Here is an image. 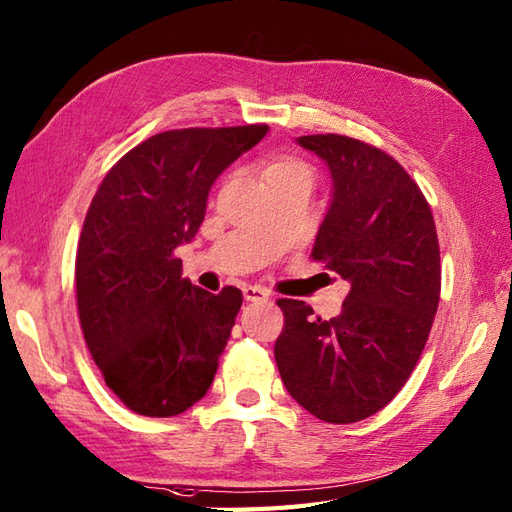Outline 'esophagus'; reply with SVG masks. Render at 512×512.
<instances>
[{"label":"esophagus","instance_id":"esophagus-1","mask_svg":"<svg viewBox=\"0 0 512 512\" xmlns=\"http://www.w3.org/2000/svg\"><path fill=\"white\" fill-rule=\"evenodd\" d=\"M243 295L249 302H267L269 300V291L265 287H258V285H245Z\"/></svg>","mask_w":512,"mask_h":512}]
</instances>
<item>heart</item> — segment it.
I'll list each match as a JSON object with an SVG mask.
<instances>
[{
	"label": "heart",
	"mask_w": 512,
	"mask_h": 512,
	"mask_svg": "<svg viewBox=\"0 0 512 512\" xmlns=\"http://www.w3.org/2000/svg\"><path fill=\"white\" fill-rule=\"evenodd\" d=\"M265 179L269 186H276V184H282V181H291V179H313V175H311V168L304 162L295 160V157H278V160L267 164Z\"/></svg>",
	"instance_id": "b5f03b06"
}]
</instances>
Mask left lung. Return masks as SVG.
Instances as JSON below:
<instances>
[{"instance_id": "8db88e82", "label": "left lung", "mask_w": 512, "mask_h": 512, "mask_svg": "<svg viewBox=\"0 0 512 512\" xmlns=\"http://www.w3.org/2000/svg\"><path fill=\"white\" fill-rule=\"evenodd\" d=\"M331 168L333 201L311 258L350 282L331 320L280 298L285 326L274 355L306 412L348 425L383 410L420 359L440 302L434 214L392 155L348 135H302Z\"/></svg>"}]
</instances>
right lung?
<instances>
[{
    "mask_svg": "<svg viewBox=\"0 0 512 512\" xmlns=\"http://www.w3.org/2000/svg\"><path fill=\"white\" fill-rule=\"evenodd\" d=\"M267 129L157 133L96 190L76 249L78 320L109 390L135 414L177 416L212 385L243 293L184 280L175 249L195 238L214 179Z\"/></svg>",
    "mask_w": 512,
    "mask_h": 512,
    "instance_id": "right-lung-1",
    "label": "right lung"
}]
</instances>
